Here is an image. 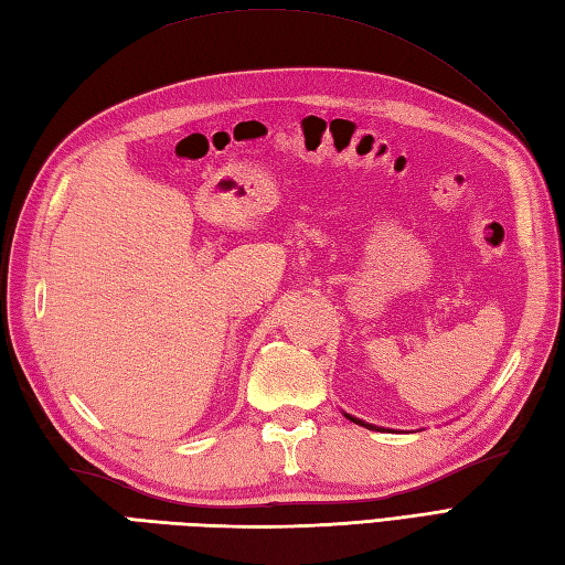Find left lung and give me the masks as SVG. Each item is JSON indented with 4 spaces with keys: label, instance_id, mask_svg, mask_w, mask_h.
<instances>
[{
    "label": "left lung",
    "instance_id": "obj_1",
    "mask_svg": "<svg viewBox=\"0 0 565 565\" xmlns=\"http://www.w3.org/2000/svg\"><path fill=\"white\" fill-rule=\"evenodd\" d=\"M344 417H347V419H352V423H356V425L366 427V429H376V431H383V427H376V425H371V423H364V419H359V417H354V415H350V413H344Z\"/></svg>",
    "mask_w": 565,
    "mask_h": 565
}]
</instances>
